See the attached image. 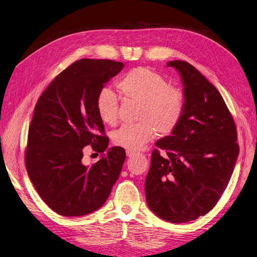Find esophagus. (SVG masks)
Returning <instances> with one entry per match:
<instances>
[{"mask_svg":"<svg viewBox=\"0 0 257 257\" xmlns=\"http://www.w3.org/2000/svg\"><path fill=\"white\" fill-rule=\"evenodd\" d=\"M126 155H127V157H131V156H134V155H135V153H134V151L127 150V151H126Z\"/></svg>","mask_w":257,"mask_h":257,"instance_id":"34e87169","label":"esophagus"}]
</instances>
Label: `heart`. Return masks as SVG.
<instances>
[{"label": "heart", "mask_w": 257, "mask_h": 257, "mask_svg": "<svg viewBox=\"0 0 257 257\" xmlns=\"http://www.w3.org/2000/svg\"><path fill=\"white\" fill-rule=\"evenodd\" d=\"M122 97L139 102L138 123H126L112 134L116 146L130 151L140 150L160 135L173 132L185 110L181 90L168 85L162 75L148 68H137L126 73L117 82ZM118 98L111 89H102L96 99V111L102 122L115 123L118 117Z\"/></svg>", "instance_id": "obj_1"}]
</instances>
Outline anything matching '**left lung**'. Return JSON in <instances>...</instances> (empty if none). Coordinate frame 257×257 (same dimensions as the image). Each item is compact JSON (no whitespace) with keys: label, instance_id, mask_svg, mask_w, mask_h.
I'll use <instances>...</instances> for the list:
<instances>
[{"label":"left lung","instance_id":"obj_1","mask_svg":"<svg viewBox=\"0 0 257 257\" xmlns=\"http://www.w3.org/2000/svg\"><path fill=\"white\" fill-rule=\"evenodd\" d=\"M183 83L185 110L172 136L159 140L145 181L146 201L173 223L210 212L233 174L239 146L234 119L218 90L186 61H169Z\"/></svg>","mask_w":257,"mask_h":257}]
</instances>
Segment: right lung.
Here are the masks:
<instances>
[{
	"instance_id": "add662e5",
	"label": "right lung",
	"mask_w": 257,
	"mask_h": 257,
	"mask_svg": "<svg viewBox=\"0 0 257 257\" xmlns=\"http://www.w3.org/2000/svg\"><path fill=\"white\" fill-rule=\"evenodd\" d=\"M122 68L113 60L80 59L57 75L36 103L25 166L36 191L57 214L78 217L98 210L119 177L125 149L111 147L103 155L109 138L96 99ZM89 145L102 158L85 167L82 150Z\"/></svg>"
}]
</instances>
